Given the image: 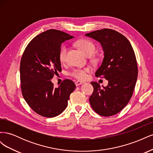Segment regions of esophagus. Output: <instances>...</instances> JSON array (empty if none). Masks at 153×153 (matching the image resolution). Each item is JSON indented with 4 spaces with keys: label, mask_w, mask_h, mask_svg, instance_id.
Masks as SVG:
<instances>
[{
    "label": "esophagus",
    "mask_w": 153,
    "mask_h": 153,
    "mask_svg": "<svg viewBox=\"0 0 153 153\" xmlns=\"http://www.w3.org/2000/svg\"><path fill=\"white\" fill-rule=\"evenodd\" d=\"M84 82L78 80V81H76V82H75V85H76V86H78V85H81V84H84Z\"/></svg>",
    "instance_id": "esophagus-1"
}]
</instances>
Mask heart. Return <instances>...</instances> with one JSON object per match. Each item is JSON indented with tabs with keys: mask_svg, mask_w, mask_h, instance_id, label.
Wrapping results in <instances>:
<instances>
[{
	"mask_svg": "<svg viewBox=\"0 0 153 153\" xmlns=\"http://www.w3.org/2000/svg\"><path fill=\"white\" fill-rule=\"evenodd\" d=\"M77 47L79 48L82 52L84 53L86 56H92L93 55L96 47L94 43L91 41L87 39H80L76 42ZM68 51V47L67 45H64L61 48L59 53V59L61 62H65L66 59V55ZM91 69L89 68H85L84 69H76L71 73V75L75 77L78 80H84L87 78V73H89Z\"/></svg>",
	"mask_w": 153,
	"mask_h": 153,
	"instance_id": "heart-1",
	"label": "heart"
}]
</instances>
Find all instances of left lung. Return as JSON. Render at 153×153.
Wrapping results in <instances>:
<instances>
[{
  "label": "left lung",
  "instance_id": "left-lung-1",
  "mask_svg": "<svg viewBox=\"0 0 153 153\" xmlns=\"http://www.w3.org/2000/svg\"><path fill=\"white\" fill-rule=\"evenodd\" d=\"M85 35L102 47L104 57L95 75L108 81L103 89L96 82H91L94 91L89 102L97 114L112 116L126 106L135 89L138 76L135 52L126 37L114 30L103 29Z\"/></svg>",
  "mask_w": 153,
  "mask_h": 153
}]
</instances>
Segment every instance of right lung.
Here are the masks:
<instances>
[{"label": "right lung", "mask_w": 153, "mask_h": 153, "mask_svg": "<svg viewBox=\"0 0 153 153\" xmlns=\"http://www.w3.org/2000/svg\"><path fill=\"white\" fill-rule=\"evenodd\" d=\"M73 38L66 32L50 29L32 39L23 53L20 67L22 95L41 116L53 117L61 114L75 89L71 80H63L56 88L50 80L62 70L59 59L61 44Z\"/></svg>", "instance_id": "obj_1"}]
</instances>
